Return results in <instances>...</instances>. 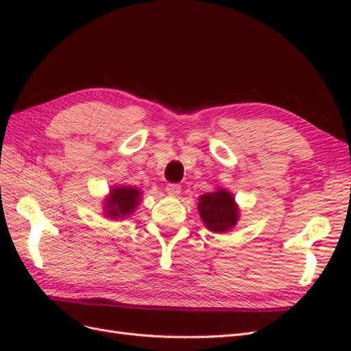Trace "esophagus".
Segmentation results:
<instances>
[{
    "label": "esophagus",
    "mask_w": 351,
    "mask_h": 351,
    "mask_svg": "<svg viewBox=\"0 0 351 351\" xmlns=\"http://www.w3.org/2000/svg\"><path fill=\"white\" fill-rule=\"evenodd\" d=\"M180 192H182V186H180V184H177V183L167 184V193L169 196H178Z\"/></svg>",
    "instance_id": "1"
}]
</instances>
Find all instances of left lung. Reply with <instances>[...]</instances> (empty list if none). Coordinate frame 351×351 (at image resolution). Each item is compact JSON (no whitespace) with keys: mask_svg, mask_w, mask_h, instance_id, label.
I'll use <instances>...</instances> for the list:
<instances>
[{"mask_svg":"<svg viewBox=\"0 0 351 351\" xmlns=\"http://www.w3.org/2000/svg\"><path fill=\"white\" fill-rule=\"evenodd\" d=\"M197 209L206 228L215 232L228 231L236 226L239 219V209L234 204V197L222 189L214 193L202 195Z\"/></svg>","mask_w":351,"mask_h":351,"instance_id":"1","label":"left lung"}]
</instances>
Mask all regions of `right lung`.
Wrapping results in <instances>:
<instances>
[{
  "mask_svg": "<svg viewBox=\"0 0 351 351\" xmlns=\"http://www.w3.org/2000/svg\"><path fill=\"white\" fill-rule=\"evenodd\" d=\"M141 202V192L134 187H115L111 190V196L108 197L107 204V217L123 218L130 215L133 209L139 205Z\"/></svg>",
  "mask_w": 351,
  "mask_h": 351,
  "instance_id": "right-lung-1",
  "label": "right lung"
}]
</instances>
